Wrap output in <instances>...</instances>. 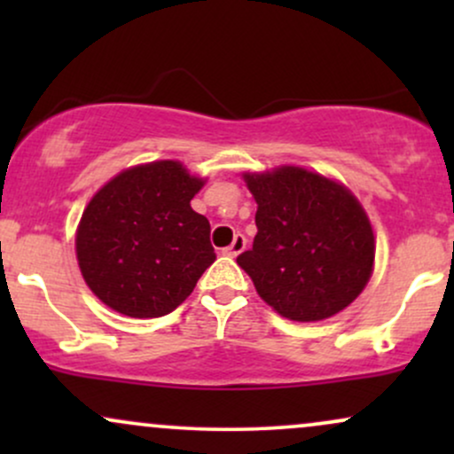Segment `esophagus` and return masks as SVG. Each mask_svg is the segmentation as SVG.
<instances>
[{
  "mask_svg": "<svg viewBox=\"0 0 454 454\" xmlns=\"http://www.w3.org/2000/svg\"><path fill=\"white\" fill-rule=\"evenodd\" d=\"M245 245H247V239H245L243 234H234L232 243L228 245L226 249H223V254H226V256H231V258L239 256V254H241L243 249H245Z\"/></svg>",
  "mask_w": 454,
  "mask_h": 454,
  "instance_id": "1",
  "label": "esophagus"
}]
</instances>
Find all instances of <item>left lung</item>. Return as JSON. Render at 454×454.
I'll return each instance as SVG.
<instances>
[{
	"mask_svg": "<svg viewBox=\"0 0 454 454\" xmlns=\"http://www.w3.org/2000/svg\"><path fill=\"white\" fill-rule=\"evenodd\" d=\"M258 202L252 249L237 258L278 314L316 322L340 314L363 293L376 239L348 187L299 166L245 173Z\"/></svg>",
	"mask_w": 454,
	"mask_h": 454,
	"instance_id": "1",
	"label": "left lung"
}]
</instances>
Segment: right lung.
Listing matches in <instances>:
<instances>
[{"label": "right lung", "instance_id": "1", "mask_svg": "<svg viewBox=\"0 0 454 454\" xmlns=\"http://www.w3.org/2000/svg\"><path fill=\"white\" fill-rule=\"evenodd\" d=\"M205 179L181 161L123 170L91 198L76 231V258L91 293L129 317L176 309L215 260L209 220L192 209Z\"/></svg>", "mask_w": 454, "mask_h": 454}]
</instances>
